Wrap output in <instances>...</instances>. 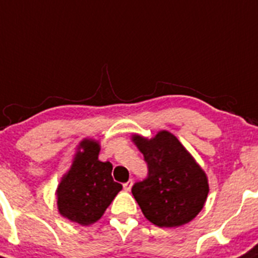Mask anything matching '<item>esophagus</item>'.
I'll list each match as a JSON object with an SVG mask.
<instances>
[{"label": "esophagus", "instance_id": "34e87169", "mask_svg": "<svg viewBox=\"0 0 258 258\" xmlns=\"http://www.w3.org/2000/svg\"><path fill=\"white\" fill-rule=\"evenodd\" d=\"M131 188H132V179H130L128 182L123 183V189L126 192H128V191H131Z\"/></svg>", "mask_w": 258, "mask_h": 258}]
</instances>
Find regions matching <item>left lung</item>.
Listing matches in <instances>:
<instances>
[{
	"label": "left lung",
	"instance_id": "obj_1",
	"mask_svg": "<svg viewBox=\"0 0 258 258\" xmlns=\"http://www.w3.org/2000/svg\"><path fill=\"white\" fill-rule=\"evenodd\" d=\"M131 140L149 168V177L132 187L144 216L160 228L194 220L209 195L205 170L169 131L162 130L151 139L135 134Z\"/></svg>",
	"mask_w": 258,
	"mask_h": 258
}]
</instances>
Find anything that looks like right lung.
I'll use <instances>...</instances> for the list:
<instances>
[{"mask_svg": "<svg viewBox=\"0 0 258 258\" xmlns=\"http://www.w3.org/2000/svg\"><path fill=\"white\" fill-rule=\"evenodd\" d=\"M100 145L95 139H84L75 153L70 169L56 189L61 216L80 225L99 220L122 189L112 178L113 165L99 160Z\"/></svg>", "mask_w": 258, "mask_h": 258, "instance_id": "obj_1", "label": "right lung"}]
</instances>
